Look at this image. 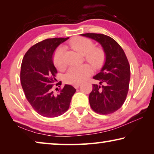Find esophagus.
<instances>
[{
	"label": "esophagus",
	"instance_id": "34e87169",
	"mask_svg": "<svg viewBox=\"0 0 154 154\" xmlns=\"http://www.w3.org/2000/svg\"><path fill=\"white\" fill-rule=\"evenodd\" d=\"M79 85H80V83H77V84H74L73 86H74L75 88H76V89H77V88L79 87Z\"/></svg>",
	"mask_w": 154,
	"mask_h": 154
}]
</instances>
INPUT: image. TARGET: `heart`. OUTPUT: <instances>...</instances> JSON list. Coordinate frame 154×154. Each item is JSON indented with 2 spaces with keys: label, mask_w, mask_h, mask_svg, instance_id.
Instances as JSON below:
<instances>
[{
  "label": "heart",
  "mask_w": 154,
  "mask_h": 154,
  "mask_svg": "<svg viewBox=\"0 0 154 154\" xmlns=\"http://www.w3.org/2000/svg\"><path fill=\"white\" fill-rule=\"evenodd\" d=\"M69 45L82 55H84L85 60L94 68H98L103 63L105 58V52L99 47L94 48L93 41L88 38L77 36L70 41ZM65 49L64 47H58L56 49L53 56V62L60 70L65 69L66 66L64 58ZM92 73V69L90 65L82 64L70 68L65 75V81L70 84H77L83 82Z\"/></svg>",
  "instance_id": "1"
}]
</instances>
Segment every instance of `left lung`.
<instances>
[{"mask_svg":"<svg viewBox=\"0 0 154 154\" xmlns=\"http://www.w3.org/2000/svg\"><path fill=\"white\" fill-rule=\"evenodd\" d=\"M92 38L102 45L106 60L102 69L93 77L100 85H92L89 96L91 108L101 115L113 113L123 105L129 90L130 64L123 49L113 38L103 34L82 35Z\"/></svg>","mask_w":154,"mask_h":154,"instance_id":"obj_1","label":"left lung"}]
</instances>
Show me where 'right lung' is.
I'll return each instance as SVG.
<instances>
[{"label":"right lung","mask_w":154,"mask_h":154,"mask_svg":"<svg viewBox=\"0 0 154 154\" xmlns=\"http://www.w3.org/2000/svg\"><path fill=\"white\" fill-rule=\"evenodd\" d=\"M68 38H48L36 43L22 60L20 81L26 98L35 111L46 118H55L64 113L76 92L74 87L66 84L58 94L52 90L58 72L54 65L53 54L57 47Z\"/></svg>","instance_id":"obj_1"}]
</instances>
